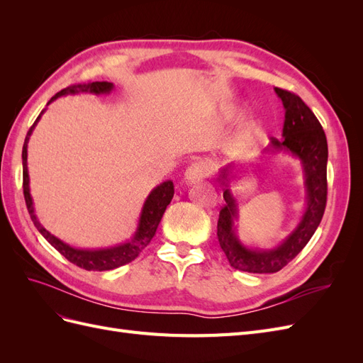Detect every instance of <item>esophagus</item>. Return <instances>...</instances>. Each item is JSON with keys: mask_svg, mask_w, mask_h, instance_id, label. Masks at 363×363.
<instances>
[{"mask_svg": "<svg viewBox=\"0 0 363 363\" xmlns=\"http://www.w3.org/2000/svg\"><path fill=\"white\" fill-rule=\"evenodd\" d=\"M208 171H211V167H208V163L204 160H196L192 162L188 168H186L184 172V180L186 183H196L203 179H206L208 175Z\"/></svg>", "mask_w": 363, "mask_h": 363, "instance_id": "esophagus-1", "label": "esophagus"}]
</instances>
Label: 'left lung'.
I'll return each instance as SVG.
<instances>
[{
  "label": "left lung",
  "instance_id": "obj_1",
  "mask_svg": "<svg viewBox=\"0 0 363 363\" xmlns=\"http://www.w3.org/2000/svg\"><path fill=\"white\" fill-rule=\"evenodd\" d=\"M276 94L284 107L283 139L271 138L268 152L286 151L300 159L304 171L306 211L300 224L283 242L272 250L247 248L235 233V219L238 218V204L228 189V175L233 164H227L219 175L224 188L225 204L219 212L218 240L221 250L235 269L269 274L277 272L298 255L309 242L315 230L320 225L327 203V139L325 133L313 112L298 95L276 87Z\"/></svg>",
  "mask_w": 363,
  "mask_h": 363
}]
</instances>
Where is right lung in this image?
<instances>
[{
	"label": "right lung",
	"instance_id": "1",
	"mask_svg": "<svg viewBox=\"0 0 363 363\" xmlns=\"http://www.w3.org/2000/svg\"><path fill=\"white\" fill-rule=\"evenodd\" d=\"M112 89H113V83H108V82L72 84V86L67 87V89H62L60 92L54 95L48 101V104L52 103L54 100H57L59 96L67 95V94L91 92L95 95H100V94H108ZM43 112L45 111L40 112V115L35 121V124L30 127L28 133L26 136V140H24V147H23V188H24L26 204H27L33 224L36 225L39 233L45 238L48 242L60 252L62 256H65L71 263H74V265L80 267L83 269L107 271V269H115L118 267H123V265H125V263L135 260L139 256V252L150 244L152 236L156 235V230L159 227L160 219H162L164 211H167V206L171 203L172 196H174L172 182L171 180L163 182L162 184L157 186V188H155L150 192V195L147 196V200L144 203V207H142L136 233L128 240V242H124V244L116 245V247H111V248H103V250H79V248L69 247L68 244L62 242V240L57 239L56 236H52L45 227L40 225L39 219L35 213V207H33V200L30 195V184H28L30 180H28V169H27V145H28V140H30L33 130H35Z\"/></svg>",
	"mask_w": 363,
	"mask_h": 363
}]
</instances>
